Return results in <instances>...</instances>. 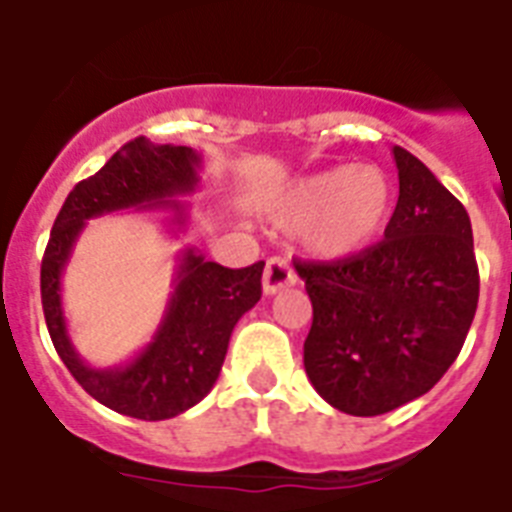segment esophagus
<instances>
[{
  "label": "esophagus",
  "mask_w": 512,
  "mask_h": 512,
  "mask_svg": "<svg viewBox=\"0 0 512 512\" xmlns=\"http://www.w3.org/2000/svg\"><path fill=\"white\" fill-rule=\"evenodd\" d=\"M297 284V273L292 271V265L284 257H271L265 263L263 271V292L265 295H276L281 289L295 287Z\"/></svg>",
  "instance_id": "34e87169"
}]
</instances>
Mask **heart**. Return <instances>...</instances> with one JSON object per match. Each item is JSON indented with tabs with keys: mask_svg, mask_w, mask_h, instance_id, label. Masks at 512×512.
<instances>
[{
	"mask_svg": "<svg viewBox=\"0 0 512 512\" xmlns=\"http://www.w3.org/2000/svg\"><path fill=\"white\" fill-rule=\"evenodd\" d=\"M396 209V185L377 164H340L295 177L268 204L281 228H297L303 247L337 263L364 255L385 236Z\"/></svg>",
	"mask_w": 512,
	"mask_h": 512,
	"instance_id": "heart-1",
	"label": "heart"
}]
</instances>
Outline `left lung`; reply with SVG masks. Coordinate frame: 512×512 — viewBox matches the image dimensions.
Listing matches in <instances>:
<instances>
[{
    "label": "left lung",
    "mask_w": 512,
    "mask_h": 512,
    "mask_svg": "<svg viewBox=\"0 0 512 512\" xmlns=\"http://www.w3.org/2000/svg\"><path fill=\"white\" fill-rule=\"evenodd\" d=\"M398 204L380 244L340 263H297L313 305L305 374L353 417L393 412L460 356L478 305L473 228L425 164L393 146Z\"/></svg>",
    "instance_id": "1"
}]
</instances>
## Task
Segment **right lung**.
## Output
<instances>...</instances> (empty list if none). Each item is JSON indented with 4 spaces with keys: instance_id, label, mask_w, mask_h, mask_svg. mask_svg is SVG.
Masks as SVG:
<instances>
[{
    "instance_id": "right-lung-1",
    "label": "right lung",
    "mask_w": 512,
    "mask_h": 512,
    "mask_svg": "<svg viewBox=\"0 0 512 512\" xmlns=\"http://www.w3.org/2000/svg\"><path fill=\"white\" fill-rule=\"evenodd\" d=\"M201 156L188 146H156L135 138L92 177L74 185L60 207L42 260V308L52 345L74 380L108 409L138 420H170L215 388L236 321L263 295L265 263L223 268L199 249L177 255L172 295L162 324L138 356L119 366H90L68 335L60 279L74 244L92 217L122 209L170 212L172 231L188 223V204L199 188Z\"/></svg>"
}]
</instances>
